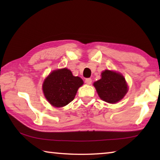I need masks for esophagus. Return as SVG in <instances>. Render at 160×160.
Wrapping results in <instances>:
<instances>
[{
    "mask_svg": "<svg viewBox=\"0 0 160 160\" xmlns=\"http://www.w3.org/2000/svg\"><path fill=\"white\" fill-rule=\"evenodd\" d=\"M85 82L88 84V85H90L92 83V79L91 78H87V79H85Z\"/></svg>",
    "mask_w": 160,
    "mask_h": 160,
    "instance_id": "obj_1",
    "label": "esophagus"
}]
</instances>
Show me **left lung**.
<instances>
[{"label": "left lung", "mask_w": 160, "mask_h": 160, "mask_svg": "<svg viewBox=\"0 0 160 160\" xmlns=\"http://www.w3.org/2000/svg\"><path fill=\"white\" fill-rule=\"evenodd\" d=\"M101 76V79L93 84L100 99L110 104L121 101L128 90L124 77L119 72L109 70L103 71Z\"/></svg>", "instance_id": "1"}]
</instances>
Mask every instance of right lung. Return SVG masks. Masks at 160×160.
Returning <instances> with one entry per match:
<instances>
[{"label":"right lung","instance_id":"add662e5","mask_svg":"<svg viewBox=\"0 0 160 160\" xmlns=\"http://www.w3.org/2000/svg\"><path fill=\"white\" fill-rule=\"evenodd\" d=\"M82 85L83 80L80 77L73 76L72 72L65 68L51 72L43 82L42 90L49 104L59 108L72 102Z\"/></svg>","mask_w":160,"mask_h":160}]
</instances>
